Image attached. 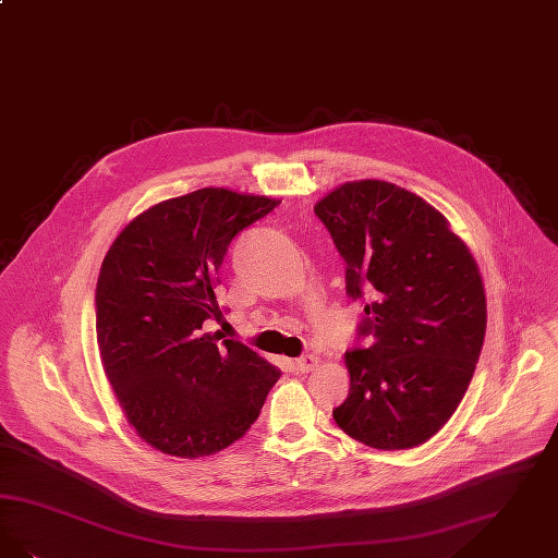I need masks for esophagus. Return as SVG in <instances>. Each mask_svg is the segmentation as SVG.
<instances>
[{
	"label": "esophagus",
	"instance_id": "34e87169",
	"mask_svg": "<svg viewBox=\"0 0 558 558\" xmlns=\"http://www.w3.org/2000/svg\"><path fill=\"white\" fill-rule=\"evenodd\" d=\"M317 361L319 359L315 357V355H305V357H299L294 361V367H296V372L305 374V372H312L313 367L317 365Z\"/></svg>",
	"mask_w": 558,
	"mask_h": 558
}]
</instances>
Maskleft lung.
Masks as SVG:
<instances>
[{"instance_id": "1", "label": "left lung", "mask_w": 558, "mask_h": 558, "mask_svg": "<svg viewBox=\"0 0 558 558\" xmlns=\"http://www.w3.org/2000/svg\"><path fill=\"white\" fill-rule=\"evenodd\" d=\"M313 211L365 312L367 347L347 351L351 388L336 424L379 450L424 445L457 411L482 353L477 266L438 209L392 182H347Z\"/></svg>"}]
</instances>
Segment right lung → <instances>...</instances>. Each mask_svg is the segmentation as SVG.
I'll return each instance as SVG.
<instances>
[{
	"label": "right lung",
	"mask_w": 558,
	"mask_h": 558,
	"mask_svg": "<svg viewBox=\"0 0 558 558\" xmlns=\"http://www.w3.org/2000/svg\"><path fill=\"white\" fill-rule=\"evenodd\" d=\"M280 201L199 189L161 201L110 246L95 289L106 376L136 434L184 459L232 445L280 378L243 342L203 332L222 319L216 287L232 239Z\"/></svg>",
	"instance_id": "1"
}]
</instances>
